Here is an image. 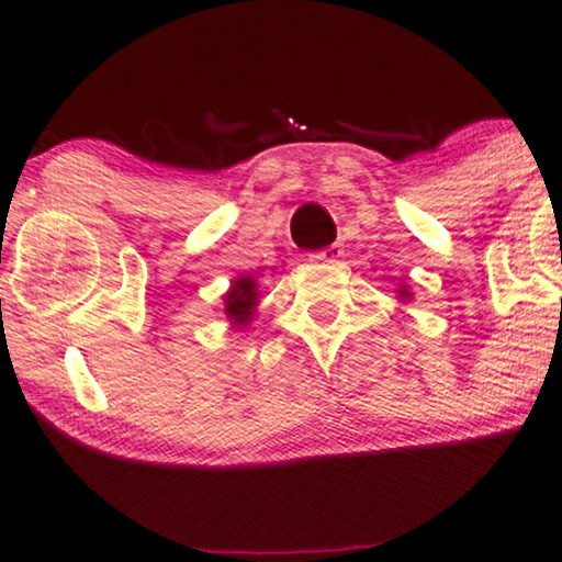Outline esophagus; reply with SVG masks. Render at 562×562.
<instances>
[{"mask_svg": "<svg viewBox=\"0 0 562 562\" xmlns=\"http://www.w3.org/2000/svg\"><path fill=\"white\" fill-rule=\"evenodd\" d=\"M344 255V249L338 247V245H330V247H325V249H321V252H315L313 255V260H338Z\"/></svg>", "mask_w": 562, "mask_h": 562, "instance_id": "1", "label": "esophagus"}]
</instances>
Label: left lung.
Instances as JSON below:
<instances>
[{
  "label": "left lung",
  "mask_w": 562,
  "mask_h": 562,
  "mask_svg": "<svg viewBox=\"0 0 562 562\" xmlns=\"http://www.w3.org/2000/svg\"><path fill=\"white\" fill-rule=\"evenodd\" d=\"M401 296H408V292H406V289H401V292H398Z\"/></svg>",
  "instance_id": "left-lung-1"
}]
</instances>
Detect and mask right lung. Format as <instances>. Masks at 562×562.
Wrapping results in <instances>:
<instances>
[{
	"instance_id": "1",
	"label": "right lung",
	"mask_w": 562,
	"mask_h": 562,
	"mask_svg": "<svg viewBox=\"0 0 562 562\" xmlns=\"http://www.w3.org/2000/svg\"><path fill=\"white\" fill-rule=\"evenodd\" d=\"M258 304V286L252 279H237L224 296V313L234 325L252 321V310Z\"/></svg>"
}]
</instances>
